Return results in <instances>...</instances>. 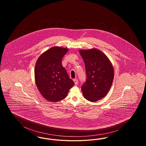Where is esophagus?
I'll return each instance as SVG.
<instances>
[{
    "label": "esophagus",
    "mask_w": 146,
    "mask_h": 146,
    "mask_svg": "<svg viewBox=\"0 0 146 146\" xmlns=\"http://www.w3.org/2000/svg\"><path fill=\"white\" fill-rule=\"evenodd\" d=\"M73 81H74V84H75V85H76L77 84H78V80L76 79H74L73 80Z\"/></svg>",
    "instance_id": "34e87169"
}]
</instances>
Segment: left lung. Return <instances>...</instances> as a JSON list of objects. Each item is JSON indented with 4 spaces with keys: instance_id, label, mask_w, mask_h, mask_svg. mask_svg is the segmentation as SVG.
<instances>
[{
    "instance_id": "1",
    "label": "left lung",
    "mask_w": 146,
    "mask_h": 146,
    "mask_svg": "<svg viewBox=\"0 0 146 146\" xmlns=\"http://www.w3.org/2000/svg\"><path fill=\"white\" fill-rule=\"evenodd\" d=\"M85 66L86 81L82 86L84 97L96 102L107 94L114 79L111 62L103 52L96 48L80 50Z\"/></svg>"
}]
</instances>
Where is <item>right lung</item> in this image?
<instances>
[{"label": "right lung", "mask_w": 146, "mask_h": 146, "mask_svg": "<svg viewBox=\"0 0 146 146\" xmlns=\"http://www.w3.org/2000/svg\"><path fill=\"white\" fill-rule=\"evenodd\" d=\"M68 49L54 46L40 56L35 63V82L42 97L57 102L67 96L74 85L62 66V60Z\"/></svg>", "instance_id": "obj_1"}]
</instances>
